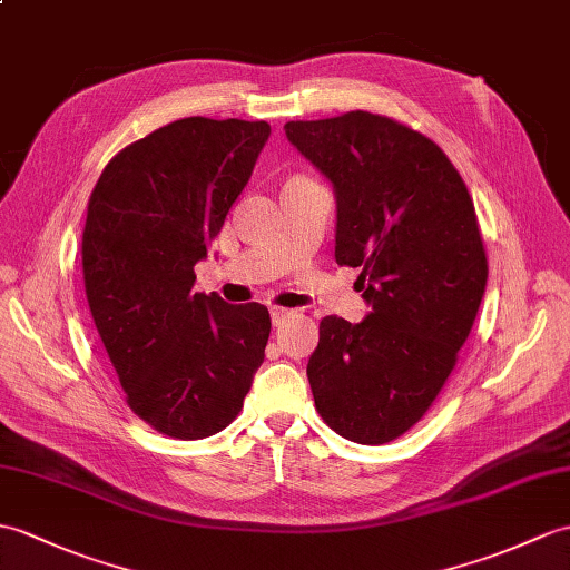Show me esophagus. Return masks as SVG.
<instances>
[{
    "mask_svg": "<svg viewBox=\"0 0 570 570\" xmlns=\"http://www.w3.org/2000/svg\"><path fill=\"white\" fill-rule=\"evenodd\" d=\"M291 315H294V311H291V308L274 306V308H272V323H274V325H282V323L286 321V317H291Z\"/></svg>",
    "mask_w": 570,
    "mask_h": 570,
    "instance_id": "obj_1",
    "label": "esophagus"
}]
</instances>
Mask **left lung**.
Instances as JSON below:
<instances>
[{
    "instance_id": "obj_1",
    "label": "left lung",
    "mask_w": 570,
    "mask_h": 570,
    "mask_svg": "<svg viewBox=\"0 0 570 570\" xmlns=\"http://www.w3.org/2000/svg\"><path fill=\"white\" fill-rule=\"evenodd\" d=\"M288 142L337 198L335 259L360 267L362 323L327 315L308 360L315 410L356 444H386L440 395L479 313L488 259L473 198L442 148L389 116L288 121Z\"/></svg>"
}]
</instances>
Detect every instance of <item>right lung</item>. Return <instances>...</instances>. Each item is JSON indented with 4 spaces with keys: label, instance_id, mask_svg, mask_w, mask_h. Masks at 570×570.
<instances>
[{
    "label": "right lung",
    "instance_id": "add662e5",
    "mask_svg": "<svg viewBox=\"0 0 570 570\" xmlns=\"http://www.w3.org/2000/svg\"><path fill=\"white\" fill-rule=\"evenodd\" d=\"M272 134L267 121L189 116L104 167L82 233L85 291L126 403L157 432L204 440L243 410L269 340V311L194 294Z\"/></svg>",
    "mask_w": 570,
    "mask_h": 570
}]
</instances>
